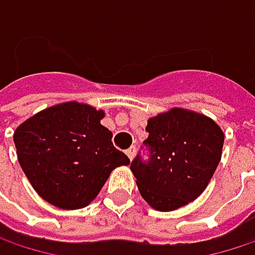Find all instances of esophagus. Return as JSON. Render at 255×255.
Returning <instances> with one entry per match:
<instances>
[{
    "instance_id": "1",
    "label": "esophagus",
    "mask_w": 255,
    "mask_h": 255,
    "mask_svg": "<svg viewBox=\"0 0 255 255\" xmlns=\"http://www.w3.org/2000/svg\"><path fill=\"white\" fill-rule=\"evenodd\" d=\"M126 153H127V156L129 158V159H132V158H134V155H135V146H131L129 149L126 150Z\"/></svg>"
}]
</instances>
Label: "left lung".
<instances>
[{"instance_id": "obj_1", "label": "left lung", "mask_w": 255, "mask_h": 255, "mask_svg": "<svg viewBox=\"0 0 255 255\" xmlns=\"http://www.w3.org/2000/svg\"><path fill=\"white\" fill-rule=\"evenodd\" d=\"M146 131L150 158L129 167L143 199L162 213L195 201L222 159L223 129L204 114L173 108L149 118Z\"/></svg>"}]
</instances>
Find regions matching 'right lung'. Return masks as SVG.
Instances as JSON below:
<instances>
[{
  "label": "right lung",
  "mask_w": 255,
  "mask_h": 255,
  "mask_svg": "<svg viewBox=\"0 0 255 255\" xmlns=\"http://www.w3.org/2000/svg\"><path fill=\"white\" fill-rule=\"evenodd\" d=\"M105 112L91 105L65 102L27 118L13 140L19 164L36 193L62 210L87 207L111 173L128 165L100 124Z\"/></svg>",
  "instance_id": "1"
}]
</instances>
